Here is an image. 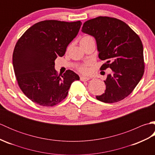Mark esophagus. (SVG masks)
<instances>
[{
	"mask_svg": "<svg viewBox=\"0 0 155 155\" xmlns=\"http://www.w3.org/2000/svg\"><path fill=\"white\" fill-rule=\"evenodd\" d=\"M81 80L82 81H88L90 79L89 77H84V76H81V77H80Z\"/></svg>",
	"mask_w": 155,
	"mask_h": 155,
	"instance_id": "34e87169",
	"label": "esophagus"
}]
</instances>
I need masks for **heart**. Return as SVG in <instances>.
<instances>
[{
  "label": "heart",
  "mask_w": 155,
  "mask_h": 155,
  "mask_svg": "<svg viewBox=\"0 0 155 155\" xmlns=\"http://www.w3.org/2000/svg\"><path fill=\"white\" fill-rule=\"evenodd\" d=\"M90 41H94L93 40V38L91 37V36H84V37H83V38H82L81 39L80 41V45H84L87 43V42H90ZM88 65H89V64L88 63H86L84 64H83V65H81L79 67H78V69H79V71L83 72V73H88Z\"/></svg>",
  "instance_id": "heart-1"
}]
</instances>
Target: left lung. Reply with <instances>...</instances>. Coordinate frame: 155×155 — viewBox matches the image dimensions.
<instances>
[{"label":"left lung","mask_w":155,"mask_h":155,"mask_svg":"<svg viewBox=\"0 0 155 155\" xmlns=\"http://www.w3.org/2000/svg\"><path fill=\"white\" fill-rule=\"evenodd\" d=\"M81 31L95 38L98 57L105 63L101 70L110 68L112 73L104 81V93L98 101L113 103L132 93L144 74L143 46L139 38L123 21L98 16L85 22Z\"/></svg>","instance_id":"obj_1"}]
</instances>
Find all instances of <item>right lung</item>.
Instances as JSON below:
<instances>
[{
    "label": "right lung",
    "mask_w": 155,
    "mask_h": 155,
    "mask_svg": "<svg viewBox=\"0 0 155 155\" xmlns=\"http://www.w3.org/2000/svg\"><path fill=\"white\" fill-rule=\"evenodd\" d=\"M82 22L48 20L36 23L16 42L12 64L18 86L32 102L52 107L67 97L71 84L80 78L72 71L58 75L57 57L64 56Z\"/></svg>",
    "instance_id": "obj_1"
}]
</instances>
